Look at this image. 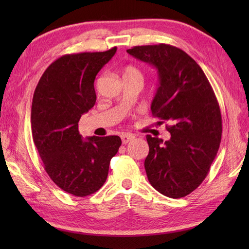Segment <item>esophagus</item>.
<instances>
[{
	"mask_svg": "<svg viewBox=\"0 0 249 249\" xmlns=\"http://www.w3.org/2000/svg\"><path fill=\"white\" fill-rule=\"evenodd\" d=\"M120 137H122L123 144H126V143H129L131 140H133L135 138L134 135H132V134H123Z\"/></svg>",
	"mask_w": 249,
	"mask_h": 249,
	"instance_id": "34e87169",
	"label": "esophagus"
}]
</instances>
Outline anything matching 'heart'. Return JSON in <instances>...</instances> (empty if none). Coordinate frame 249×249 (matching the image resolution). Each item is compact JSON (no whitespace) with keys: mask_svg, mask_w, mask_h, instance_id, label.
I'll use <instances>...</instances> for the list:
<instances>
[{"mask_svg":"<svg viewBox=\"0 0 249 249\" xmlns=\"http://www.w3.org/2000/svg\"><path fill=\"white\" fill-rule=\"evenodd\" d=\"M127 76H139V77H142V74L135 66L127 65L125 69H124V77H127Z\"/></svg>","mask_w":249,"mask_h":249,"instance_id":"1","label":"heart"}]
</instances>
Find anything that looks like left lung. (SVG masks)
Returning <instances> with one entry per match:
<instances>
[{
	"instance_id": "left-lung-1",
	"label": "left lung",
	"mask_w": 249,
	"mask_h": 249,
	"mask_svg": "<svg viewBox=\"0 0 249 249\" xmlns=\"http://www.w3.org/2000/svg\"><path fill=\"white\" fill-rule=\"evenodd\" d=\"M126 52L158 71L150 110L161 124H170L167 141L146 135L147 178L165 196L184 197L206 178L220 145L222 119L214 90L200 66L178 48L160 43Z\"/></svg>"
}]
</instances>
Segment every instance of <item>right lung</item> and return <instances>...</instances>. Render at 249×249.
I'll list each match as a JSON object with an SVG mask.
<instances>
[{
	"instance_id": "obj_1",
	"label": "right lung",
	"mask_w": 249,
	"mask_h": 249,
	"mask_svg": "<svg viewBox=\"0 0 249 249\" xmlns=\"http://www.w3.org/2000/svg\"><path fill=\"white\" fill-rule=\"evenodd\" d=\"M117 48L58 58L43 72L33 95L32 135L43 167L59 188L74 196L96 192L106 182L118 136L83 139L79 120L96 101L94 80Z\"/></svg>"
}]
</instances>
